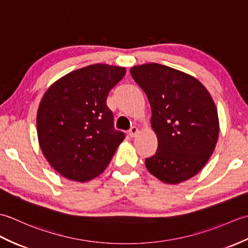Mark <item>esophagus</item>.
<instances>
[{"label":"esophagus","mask_w":248,"mask_h":248,"mask_svg":"<svg viewBox=\"0 0 248 248\" xmlns=\"http://www.w3.org/2000/svg\"><path fill=\"white\" fill-rule=\"evenodd\" d=\"M138 133H139V129L136 128V127H132V128L129 130V132H128L130 138H134V136H136V134H138Z\"/></svg>","instance_id":"34e87169"}]
</instances>
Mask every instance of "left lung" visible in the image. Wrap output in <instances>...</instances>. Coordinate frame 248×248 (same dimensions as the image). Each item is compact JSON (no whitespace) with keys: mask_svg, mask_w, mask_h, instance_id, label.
<instances>
[{"mask_svg":"<svg viewBox=\"0 0 248 248\" xmlns=\"http://www.w3.org/2000/svg\"><path fill=\"white\" fill-rule=\"evenodd\" d=\"M131 76L149 100L155 154L145 164L161 181L177 184L194 177L212 155L218 138V116L207 89L196 78L170 67L146 64Z\"/></svg>","mask_w":248,"mask_h":248,"instance_id":"left-lung-1","label":"left lung"}]
</instances>
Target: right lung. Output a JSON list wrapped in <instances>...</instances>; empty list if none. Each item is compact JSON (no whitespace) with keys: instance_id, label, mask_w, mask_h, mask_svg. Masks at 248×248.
I'll return each instance as SVG.
<instances>
[{"instance_id":"add662e5","label":"right lung","mask_w":248,"mask_h":248,"mask_svg":"<svg viewBox=\"0 0 248 248\" xmlns=\"http://www.w3.org/2000/svg\"><path fill=\"white\" fill-rule=\"evenodd\" d=\"M124 73L123 67L87 66L62 77L44 94L37 134L46 159L62 176L89 181L112 160L125 134L115 130L107 98Z\"/></svg>"}]
</instances>
